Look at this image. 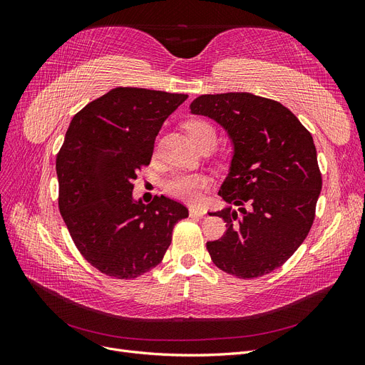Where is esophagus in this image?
<instances>
[{"label":"esophagus","instance_id":"obj_1","mask_svg":"<svg viewBox=\"0 0 365 365\" xmlns=\"http://www.w3.org/2000/svg\"><path fill=\"white\" fill-rule=\"evenodd\" d=\"M190 216L196 217V219H204L205 217V212L200 208H190Z\"/></svg>","mask_w":365,"mask_h":365}]
</instances>
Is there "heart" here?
Listing matches in <instances>:
<instances>
[{
    "mask_svg": "<svg viewBox=\"0 0 365 365\" xmlns=\"http://www.w3.org/2000/svg\"><path fill=\"white\" fill-rule=\"evenodd\" d=\"M187 132L192 138V141L196 143L202 140L207 135H215L216 132L212 125H208L207 121L202 120H192L185 125ZM210 185V178L201 173H176L172 178L164 182V192L169 196L175 197L189 204H196L201 201L202 192Z\"/></svg>",
    "mask_w": 365,
    "mask_h": 365,
    "instance_id": "obj_1",
    "label": "heart"
}]
</instances>
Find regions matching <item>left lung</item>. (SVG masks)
<instances>
[{"instance_id":"1","label":"left lung","mask_w":365,"mask_h":365,"mask_svg":"<svg viewBox=\"0 0 365 365\" xmlns=\"http://www.w3.org/2000/svg\"><path fill=\"white\" fill-rule=\"evenodd\" d=\"M192 114L213 118L233 141L235 153L219 195L227 231L207 250L219 269L256 279L280 268L309 235L322 172L314 138L288 108L250 93L204 94Z\"/></svg>"}]
</instances>
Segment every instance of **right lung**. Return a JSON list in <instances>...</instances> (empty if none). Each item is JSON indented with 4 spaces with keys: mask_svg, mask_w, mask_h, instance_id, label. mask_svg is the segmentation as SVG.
Masks as SVG:
<instances>
[{
    "mask_svg": "<svg viewBox=\"0 0 365 365\" xmlns=\"http://www.w3.org/2000/svg\"><path fill=\"white\" fill-rule=\"evenodd\" d=\"M187 94L114 88L77 113L56 157L59 212L77 250L96 269L120 280L163 260L182 204L153 196L134 201L137 172L152 158L158 132Z\"/></svg>",
    "mask_w": 365,
    "mask_h": 365,
    "instance_id": "right-lung-1",
    "label": "right lung"
}]
</instances>
